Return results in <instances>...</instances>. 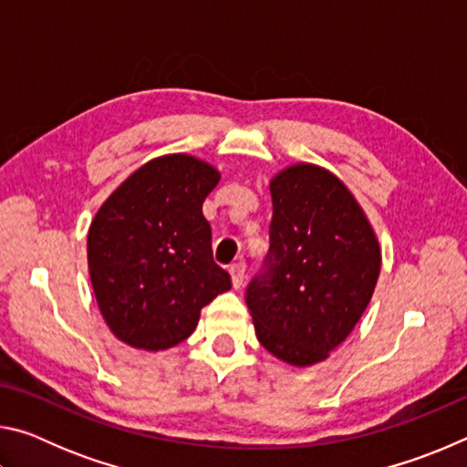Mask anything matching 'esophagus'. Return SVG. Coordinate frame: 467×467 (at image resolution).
<instances>
[{"mask_svg":"<svg viewBox=\"0 0 467 467\" xmlns=\"http://www.w3.org/2000/svg\"><path fill=\"white\" fill-rule=\"evenodd\" d=\"M228 274H231L233 286L234 288H241L243 286V280H244V265L243 264H233L231 267H228Z\"/></svg>","mask_w":467,"mask_h":467,"instance_id":"34e87169","label":"esophagus"}]
</instances>
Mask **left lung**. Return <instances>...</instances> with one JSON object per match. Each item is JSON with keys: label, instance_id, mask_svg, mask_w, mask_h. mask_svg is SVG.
<instances>
[{"label": "left lung", "instance_id": "obj_1", "mask_svg": "<svg viewBox=\"0 0 467 467\" xmlns=\"http://www.w3.org/2000/svg\"><path fill=\"white\" fill-rule=\"evenodd\" d=\"M265 272L247 288L257 339L275 358L311 367L352 334L373 296L381 247L342 181L309 162L270 181Z\"/></svg>", "mask_w": 467, "mask_h": 467}]
</instances>
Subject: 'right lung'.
<instances>
[{
	"instance_id": "1",
	"label": "right lung",
	"mask_w": 467,
	"mask_h": 467,
	"mask_svg": "<svg viewBox=\"0 0 467 467\" xmlns=\"http://www.w3.org/2000/svg\"><path fill=\"white\" fill-rule=\"evenodd\" d=\"M220 171L192 154H164L107 197L88 231V272L117 339L158 352L193 334L200 313L231 290L212 259L202 203Z\"/></svg>"
}]
</instances>
